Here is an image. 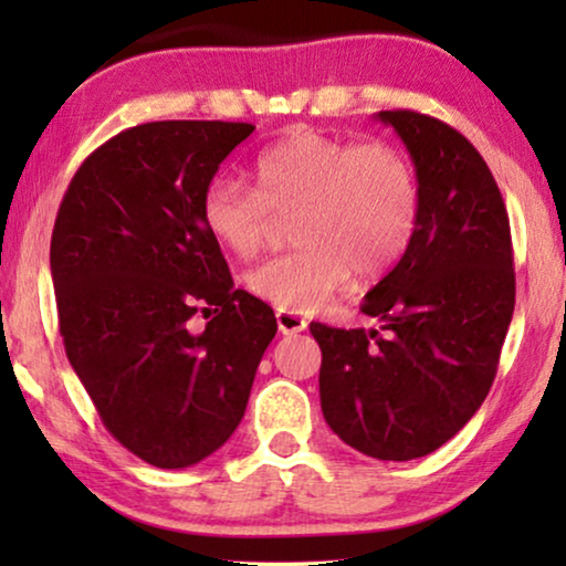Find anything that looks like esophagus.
I'll list each match as a JSON object with an SVG mask.
<instances>
[{
    "mask_svg": "<svg viewBox=\"0 0 566 566\" xmlns=\"http://www.w3.org/2000/svg\"><path fill=\"white\" fill-rule=\"evenodd\" d=\"M275 319H277V329H281L283 335H296V332H304L308 327L304 316H298L296 312H285V308H277Z\"/></svg>",
    "mask_w": 566,
    "mask_h": 566,
    "instance_id": "obj_1",
    "label": "esophagus"
}]
</instances>
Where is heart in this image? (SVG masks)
Segmentation results:
<instances>
[{
  "mask_svg": "<svg viewBox=\"0 0 566 566\" xmlns=\"http://www.w3.org/2000/svg\"><path fill=\"white\" fill-rule=\"evenodd\" d=\"M254 185L213 177L203 221L239 258L273 237L277 216H298L296 252L247 275L254 296L285 312H308L350 285L374 281L399 262L420 219L412 161L386 142L355 144L316 130H293L252 161Z\"/></svg>",
  "mask_w": 566,
  "mask_h": 566,
  "instance_id": "heart-1",
  "label": "heart"
}]
</instances>
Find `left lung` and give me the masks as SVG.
<instances>
[{
    "instance_id": "8db88e82",
    "label": "left lung",
    "mask_w": 566,
    "mask_h": 566,
    "mask_svg": "<svg viewBox=\"0 0 566 566\" xmlns=\"http://www.w3.org/2000/svg\"><path fill=\"white\" fill-rule=\"evenodd\" d=\"M420 185L407 252L366 293L370 329L312 322L324 420L378 461L438 451L494 381L515 308L513 239L497 182L467 136L415 111H381Z\"/></svg>"
}]
</instances>
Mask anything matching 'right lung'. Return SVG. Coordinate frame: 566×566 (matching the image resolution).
<instances>
[{"mask_svg":"<svg viewBox=\"0 0 566 566\" xmlns=\"http://www.w3.org/2000/svg\"><path fill=\"white\" fill-rule=\"evenodd\" d=\"M252 123L157 120L120 130L69 182L51 237L66 358L107 432L185 469L242 422L277 324L234 289L203 192ZM198 311L209 322L196 333Z\"/></svg>","mask_w":566,"mask_h":566,"instance_id":"obj_1","label":"right lung"}]
</instances>
